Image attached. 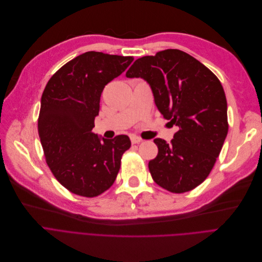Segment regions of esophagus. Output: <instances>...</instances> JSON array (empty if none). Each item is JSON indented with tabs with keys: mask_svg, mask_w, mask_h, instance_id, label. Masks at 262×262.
I'll list each match as a JSON object with an SVG mask.
<instances>
[{
	"mask_svg": "<svg viewBox=\"0 0 262 262\" xmlns=\"http://www.w3.org/2000/svg\"><path fill=\"white\" fill-rule=\"evenodd\" d=\"M130 140H131L132 144H139V143L142 142V139H140L139 136H136V135H131Z\"/></svg>",
	"mask_w": 262,
	"mask_h": 262,
	"instance_id": "obj_1",
	"label": "esophagus"
}]
</instances>
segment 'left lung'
Returning a JSON list of instances; mask_svg holds the SVG:
<instances>
[{
    "label": "left lung",
    "mask_w": 262,
    "mask_h": 262,
    "mask_svg": "<svg viewBox=\"0 0 262 262\" xmlns=\"http://www.w3.org/2000/svg\"><path fill=\"white\" fill-rule=\"evenodd\" d=\"M127 78H142L155 103L179 130L170 144L156 139L149 161L155 182L171 193L189 192L209 176L228 133L225 92L215 74L190 54L167 49L136 59Z\"/></svg>",
    "instance_id": "obj_1"
}]
</instances>
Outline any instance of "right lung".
Segmentation results:
<instances>
[{
	"instance_id": "1",
	"label": "right lung",
	"mask_w": 262,
	"mask_h": 262,
	"mask_svg": "<svg viewBox=\"0 0 262 262\" xmlns=\"http://www.w3.org/2000/svg\"><path fill=\"white\" fill-rule=\"evenodd\" d=\"M133 59L85 52L58 69L46 85L38 117L39 139L54 177L73 194L98 196L117 177L130 139L127 135L101 139L93 128L105 85Z\"/></svg>"
}]
</instances>
